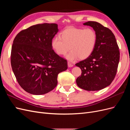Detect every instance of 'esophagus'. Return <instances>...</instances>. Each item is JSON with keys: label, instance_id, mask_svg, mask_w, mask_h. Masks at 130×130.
Listing matches in <instances>:
<instances>
[{"label": "esophagus", "instance_id": "1", "mask_svg": "<svg viewBox=\"0 0 130 130\" xmlns=\"http://www.w3.org/2000/svg\"><path fill=\"white\" fill-rule=\"evenodd\" d=\"M68 66L69 67H72L73 66V64H72L70 62H68Z\"/></svg>", "mask_w": 130, "mask_h": 130}]
</instances>
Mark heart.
<instances>
[{
  "instance_id": "1",
  "label": "heart",
  "mask_w": 130,
  "mask_h": 130,
  "mask_svg": "<svg viewBox=\"0 0 130 130\" xmlns=\"http://www.w3.org/2000/svg\"><path fill=\"white\" fill-rule=\"evenodd\" d=\"M96 43L97 35L92 28L70 26L62 31L60 37L53 39L52 46L58 55H65L71 50L67 58L74 61L78 58L84 60L91 55Z\"/></svg>"
}]
</instances>
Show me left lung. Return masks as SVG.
Listing matches in <instances>:
<instances>
[{
    "instance_id": "obj_1",
    "label": "left lung",
    "mask_w": 130,
    "mask_h": 130,
    "mask_svg": "<svg viewBox=\"0 0 130 130\" xmlns=\"http://www.w3.org/2000/svg\"><path fill=\"white\" fill-rule=\"evenodd\" d=\"M84 25L95 31L97 43L91 55L75 64L82 71L76 84L88 91L99 90L111 84L116 75L120 58L119 46L115 36L107 27L93 21Z\"/></svg>"
}]
</instances>
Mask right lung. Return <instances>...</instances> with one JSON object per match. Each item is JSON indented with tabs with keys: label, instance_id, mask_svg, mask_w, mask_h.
<instances>
[{
	"label": "right lung",
	"instance_id": "right-lung-1",
	"mask_svg": "<svg viewBox=\"0 0 130 130\" xmlns=\"http://www.w3.org/2000/svg\"><path fill=\"white\" fill-rule=\"evenodd\" d=\"M58 25L43 23L20 31L15 37L11 53L12 69L21 87L26 92L42 95L57 85L58 74L68 68L67 61L52 46Z\"/></svg>",
	"mask_w": 130,
	"mask_h": 130
}]
</instances>
